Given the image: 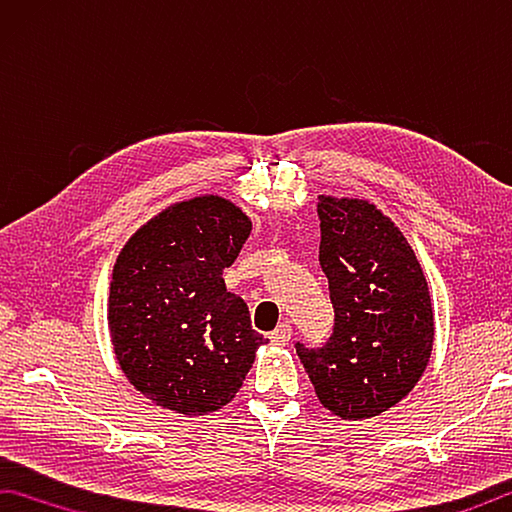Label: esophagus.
I'll return each mask as SVG.
<instances>
[{"label": "esophagus", "instance_id": "1", "mask_svg": "<svg viewBox=\"0 0 512 512\" xmlns=\"http://www.w3.org/2000/svg\"><path fill=\"white\" fill-rule=\"evenodd\" d=\"M270 339H272V344H276V346H288L290 339H292V326L290 324H281L270 335Z\"/></svg>", "mask_w": 512, "mask_h": 512}]
</instances>
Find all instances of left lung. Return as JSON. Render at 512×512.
I'll list each match as a JSON object with an SVG mask.
<instances>
[{
	"instance_id": "obj_1",
	"label": "left lung",
	"mask_w": 512,
	"mask_h": 512,
	"mask_svg": "<svg viewBox=\"0 0 512 512\" xmlns=\"http://www.w3.org/2000/svg\"><path fill=\"white\" fill-rule=\"evenodd\" d=\"M319 263L335 308L333 335L297 355L321 405L364 420L407 396L434 346V312L414 249L378 206L319 197Z\"/></svg>"
}]
</instances>
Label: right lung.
Wrapping results in <instances>:
<instances>
[{"mask_svg":"<svg viewBox=\"0 0 512 512\" xmlns=\"http://www.w3.org/2000/svg\"><path fill=\"white\" fill-rule=\"evenodd\" d=\"M251 220L202 195L168 206L125 242L110 283L112 346L125 378L157 407L204 416L233 400L267 339L227 292Z\"/></svg>","mask_w":512,"mask_h":512,"instance_id":"1","label":"right lung"}]
</instances>
